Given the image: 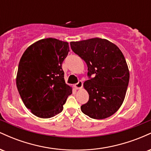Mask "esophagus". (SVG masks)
Listing matches in <instances>:
<instances>
[{
  "label": "esophagus",
  "instance_id": "esophagus-1",
  "mask_svg": "<svg viewBox=\"0 0 151 151\" xmlns=\"http://www.w3.org/2000/svg\"><path fill=\"white\" fill-rule=\"evenodd\" d=\"M82 86H83V83L81 81H79V82L74 84V88H75L76 89H81V88H82Z\"/></svg>",
  "mask_w": 151,
  "mask_h": 151
}]
</instances>
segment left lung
<instances>
[{
  "instance_id": "8db88e82",
  "label": "left lung",
  "mask_w": 151,
  "mask_h": 151,
  "mask_svg": "<svg viewBox=\"0 0 151 151\" xmlns=\"http://www.w3.org/2000/svg\"><path fill=\"white\" fill-rule=\"evenodd\" d=\"M70 45L86 62L88 75L93 77L84 83L89 99L81 111L93 119L111 116L122 105L129 81L122 52L113 42L99 37L71 42Z\"/></svg>"
}]
</instances>
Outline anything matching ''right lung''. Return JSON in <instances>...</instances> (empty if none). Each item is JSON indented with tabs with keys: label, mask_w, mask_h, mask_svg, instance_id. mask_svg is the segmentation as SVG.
Masks as SVG:
<instances>
[{
	"label": "right lung",
	"mask_w": 151,
	"mask_h": 151,
	"mask_svg": "<svg viewBox=\"0 0 151 151\" xmlns=\"http://www.w3.org/2000/svg\"><path fill=\"white\" fill-rule=\"evenodd\" d=\"M68 52V42L49 37L34 42L22 54L16 85L24 104L36 116L49 119L62 112L72 93L62 68Z\"/></svg>",
	"instance_id": "1"
}]
</instances>
